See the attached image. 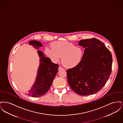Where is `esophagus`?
I'll list each match as a JSON object with an SVG mask.
<instances>
[{
  "label": "esophagus",
  "instance_id": "1",
  "mask_svg": "<svg viewBox=\"0 0 123 123\" xmlns=\"http://www.w3.org/2000/svg\"><path fill=\"white\" fill-rule=\"evenodd\" d=\"M59 70H64V68H62V67H60V66H59Z\"/></svg>",
  "mask_w": 123,
  "mask_h": 123
}]
</instances>
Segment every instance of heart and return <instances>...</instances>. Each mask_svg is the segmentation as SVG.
<instances>
[{
	"mask_svg": "<svg viewBox=\"0 0 123 123\" xmlns=\"http://www.w3.org/2000/svg\"><path fill=\"white\" fill-rule=\"evenodd\" d=\"M51 48L46 47L47 56L55 62L61 57L63 64L67 68H72L79 64L82 59V51L80 47L68 41H55L51 44Z\"/></svg>",
	"mask_w": 123,
	"mask_h": 123,
	"instance_id": "heart-1",
	"label": "heart"
}]
</instances>
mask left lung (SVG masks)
Wrapping results in <instances>:
<instances>
[{
	"mask_svg": "<svg viewBox=\"0 0 123 123\" xmlns=\"http://www.w3.org/2000/svg\"><path fill=\"white\" fill-rule=\"evenodd\" d=\"M78 45L85 48L84 52L79 64L66 71L68 84L79 95L95 94L104 87L111 75V53L95 38L82 40Z\"/></svg>",
	"mask_w": 123,
	"mask_h": 123,
	"instance_id": "left-lung-1",
	"label": "left lung"
}]
</instances>
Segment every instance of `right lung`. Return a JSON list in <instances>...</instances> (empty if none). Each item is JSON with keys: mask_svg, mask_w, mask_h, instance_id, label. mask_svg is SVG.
<instances>
[{"mask_svg": "<svg viewBox=\"0 0 123 123\" xmlns=\"http://www.w3.org/2000/svg\"><path fill=\"white\" fill-rule=\"evenodd\" d=\"M29 44L38 49L42 45L39 41H31ZM40 58V64L35 84L29 91L28 95L39 97L45 94L49 89L58 71L59 65L53 64L49 58L46 57L41 51H37Z\"/></svg>", "mask_w": 123, "mask_h": 123, "instance_id": "obj_1", "label": "right lung"}]
</instances>
